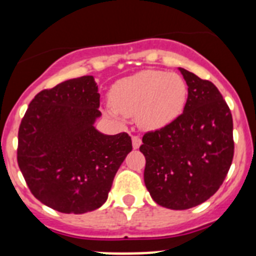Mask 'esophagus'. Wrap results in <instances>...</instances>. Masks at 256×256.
Instances as JSON below:
<instances>
[{
    "instance_id": "1",
    "label": "esophagus",
    "mask_w": 256,
    "mask_h": 256,
    "mask_svg": "<svg viewBox=\"0 0 256 256\" xmlns=\"http://www.w3.org/2000/svg\"><path fill=\"white\" fill-rule=\"evenodd\" d=\"M132 144H133L134 149H138L142 146V139L139 136H132Z\"/></svg>"
}]
</instances>
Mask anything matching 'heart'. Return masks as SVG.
<instances>
[{"instance_id":"b5f03b06","label":"heart","mask_w":256,"mask_h":256,"mask_svg":"<svg viewBox=\"0 0 256 256\" xmlns=\"http://www.w3.org/2000/svg\"><path fill=\"white\" fill-rule=\"evenodd\" d=\"M113 117H136L142 128L154 130L178 120L187 101V85L181 76L146 70L117 81L110 94Z\"/></svg>"}]
</instances>
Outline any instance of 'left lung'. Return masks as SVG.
<instances>
[{"mask_svg": "<svg viewBox=\"0 0 256 256\" xmlns=\"http://www.w3.org/2000/svg\"><path fill=\"white\" fill-rule=\"evenodd\" d=\"M188 86L184 112L171 124L146 132L144 182L152 198L170 210L204 204L224 181L234 155L233 118L218 88L182 68Z\"/></svg>", "mask_w": 256, "mask_h": 256, "instance_id": "8db88e82", "label": "left lung"}]
</instances>
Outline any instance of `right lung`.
<instances>
[{
  "label": "right lung",
  "instance_id": "add662e5",
  "mask_svg": "<svg viewBox=\"0 0 256 256\" xmlns=\"http://www.w3.org/2000/svg\"><path fill=\"white\" fill-rule=\"evenodd\" d=\"M94 76L64 81L36 94L18 130L17 162L36 200L62 213L94 210L132 150L126 132L102 134Z\"/></svg>",
  "mask_w": 256,
  "mask_h": 256
}]
</instances>
